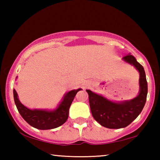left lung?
Wrapping results in <instances>:
<instances>
[{
	"label": "left lung",
	"instance_id": "obj_1",
	"mask_svg": "<svg viewBox=\"0 0 160 160\" xmlns=\"http://www.w3.org/2000/svg\"><path fill=\"white\" fill-rule=\"evenodd\" d=\"M123 60L133 66L140 73V91L136 97L128 101L113 102L91 90H86L92 116L105 128L118 129L128 126L141 113L147 99L148 82L142 65L131 54L123 56Z\"/></svg>",
	"mask_w": 160,
	"mask_h": 160
}]
</instances>
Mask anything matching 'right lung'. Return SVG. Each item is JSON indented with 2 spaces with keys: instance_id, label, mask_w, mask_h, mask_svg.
I'll return each instance as SVG.
<instances>
[{
  "instance_id": "right-lung-1",
  "label": "right lung",
  "mask_w": 160,
  "mask_h": 160,
  "mask_svg": "<svg viewBox=\"0 0 160 160\" xmlns=\"http://www.w3.org/2000/svg\"><path fill=\"white\" fill-rule=\"evenodd\" d=\"M80 90V88L67 92L58 107L53 111L28 109L20 102L15 89L13 96L19 113L29 125L37 129L48 130L57 128L66 122L68 118L69 108L75 96Z\"/></svg>"
}]
</instances>
